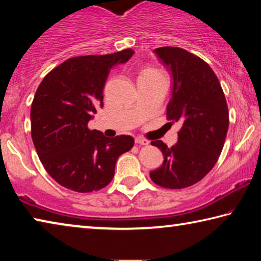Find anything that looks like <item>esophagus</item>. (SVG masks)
<instances>
[{
	"label": "esophagus",
	"mask_w": 261,
	"mask_h": 261,
	"mask_svg": "<svg viewBox=\"0 0 261 261\" xmlns=\"http://www.w3.org/2000/svg\"><path fill=\"white\" fill-rule=\"evenodd\" d=\"M136 144H139V145H148L149 141L146 139H143V138H136L135 139Z\"/></svg>",
	"instance_id": "34e87169"
}]
</instances>
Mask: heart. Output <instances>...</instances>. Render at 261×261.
Masks as SVG:
<instances>
[{
	"mask_svg": "<svg viewBox=\"0 0 261 261\" xmlns=\"http://www.w3.org/2000/svg\"><path fill=\"white\" fill-rule=\"evenodd\" d=\"M161 74L159 73L155 70H152V69H147L145 70V71L140 74L139 79H148V78H155V77H160Z\"/></svg>",
	"mask_w": 261,
	"mask_h": 261,
	"instance_id": "obj_1",
	"label": "heart"
}]
</instances>
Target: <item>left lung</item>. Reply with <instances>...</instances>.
<instances>
[{"label": "left lung", "mask_w": 261, "mask_h": 261, "mask_svg": "<svg viewBox=\"0 0 261 261\" xmlns=\"http://www.w3.org/2000/svg\"><path fill=\"white\" fill-rule=\"evenodd\" d=\"M153 51L173 78L167 118L182 127L171 147L152 141L163 162L149 177L167 189L188 188L210 173L222 151L229 126L226 98L216 74L200 57L178 47Z\"/></svg>", "instance_id": "8db88e82"}]
</instances>
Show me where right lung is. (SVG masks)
<instances>
[{"label":"right lung","instance_id":"add662e5","mask_svg":"<svg viewBox=\"0 0 261 261\" xmlns=\"http://www.w3.org/2000/svg\"><path fill=\"white\" fill-rule=\"evenodd\" d=\"M135 54L124 49L108 55L69 59L43 78L31 107V135L45 169L62 187L77 192L105 188L115 174V165L130 151L131 136L105 137L90 130L110 70Z\"/></svg>","mask_w":261,"mask_h":261}]
</instances>
